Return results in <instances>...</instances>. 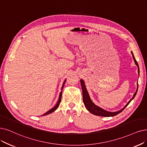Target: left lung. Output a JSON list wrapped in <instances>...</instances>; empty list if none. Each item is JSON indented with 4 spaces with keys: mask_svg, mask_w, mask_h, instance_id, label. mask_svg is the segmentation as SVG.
<instances>
[{
    "mask_svg": "<svg viewBox=\"0 0 147 147\" xmlns=\"http://www.w3.org/2000/svg\"><path fill=\"white\" fill-rule=\"evenodd\" d=\"M131 53L132 54V57L133 58L134 60V61L136 64V65L138 66V74L139 75V65L138 64V62L136 61V60H135V58L134 57V55L133 54V52H131ZM81 82V87H82V91H83V102L84 104L85 107H86L87 110L90 111V112L93 115H96V116H104V117H111V116H116V115H118L119 113H120L121 111H122L124 110V109L127 106V105L129 104L131 100L134 99V98L136 96L137 92H138V83L137 85V89L136 92L134 93L133 96L132 97V98L130 99V101H128V102L125 105V106L123 107L121 110H119V111H113V112H111V111H109L105 110L102 108H101L100 107L98 106V105H95L93 102V101L91 100V99L90 98V96L89 95V93H88V92L87 90L86 89V87L84 83V81H83V80L81 79L80 80Z\"/></svg>",
    "mask_w": 147,
    "mask_h": 147,
    "instance_id": "left-lung-1",
    "label": "left lung"
}]
</instances>
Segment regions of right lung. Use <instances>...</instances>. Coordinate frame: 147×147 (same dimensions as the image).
Returning a JSON list of instances; mask_svg holds the SVG:
<instances>
[{
	"label": "right lung",
	"mask_w": 147,
	"mask_h": 147,
	"mask_svg": "<svg viewBox=\"0 0 147 147\" xmlns=\"http://www.w3.org/2000/svg\"><path fill=\"white\" fill-rule=\"evenodd\" d=\"M65 82H66V80H64V81L63 82V86H62V87H61V92H60V93L59 98H58V101H57L56 105H55V106H54L53 108H52L51 109H50L49 111H47L46 113H45V114H43L42 116H45V115H49V114H50V113H52V112H54V111L55 110H56L58 109V107H59V105H60V102H61V99L62 90H63V87H64V84H65Z\"/></svg>",
	"instance_id": "right-lung-1"
}]
</instances>
